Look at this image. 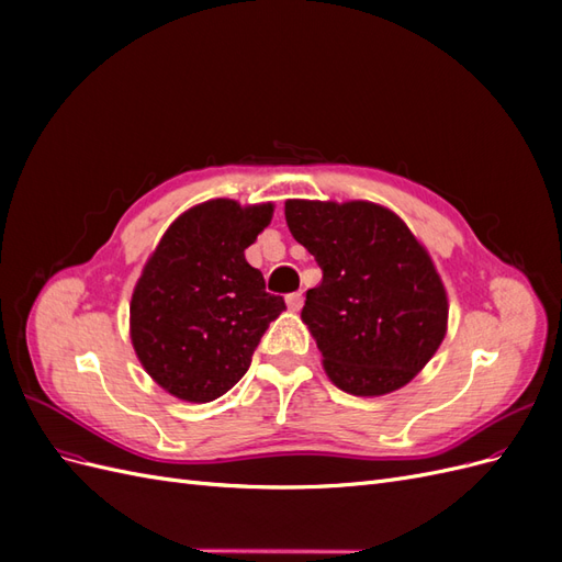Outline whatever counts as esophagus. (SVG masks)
Here are the masks:
<instances>
[{"label": "esophagus", "mask_w": 562, "mask_h": 562, "mask_svg": "<svg viewBox=\"0 0 562 562\" xmlns=\"http://www.w3.org/2000/svg\"><path fill=\"white\" fill-rule=\"evenodd\" d=\"M285 304H288V310L297 312V310H302L304 297H302V293H300V291H297V293H291V295H285Z\"/></svg>", "instance_id": "esophagus-1"}]
</instances>
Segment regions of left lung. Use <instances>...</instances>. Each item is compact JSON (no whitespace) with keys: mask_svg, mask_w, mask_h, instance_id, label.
<instances>
[{"mask_svg":"<svg viewBox=\"0 0 562 562\" xmlns=\"http://www.w3.org/2000/svg\"><path fill=\"white\" fill-rule=\"evenodd\" d=\"M285 223L323 271L302 321L330 382L353 396L405 386L448 328V295L427 248L370 201L288 199Z\"/></svg>","mask_w":562,"mask_h":562,"instance_id":"obj_1","label":"left lung"}]
</instances>
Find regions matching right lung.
Listing matches in <instances>:
<instances>
[{"label":"right lung","mask_w":562,"mask_h":562,"mask_svg":"<svg viewBox=\"0 0 562 562\" xmlns=\"http://www.w3.org/2000/svg\"><path fill=\"white\" fill-rule=\"evenodd\" d=\"M274 206L213 199L166 229L131 297V342L147 375L190 403L239 382L260 337L283 310L244 250Z\"/></svg>","instance_id":"right-lung-1"}]
</instances>
